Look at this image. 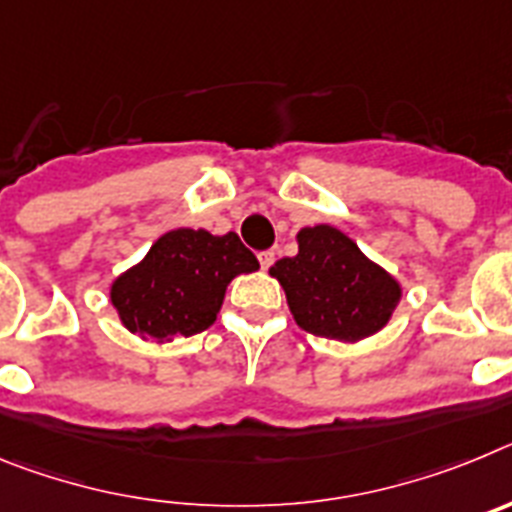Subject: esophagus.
Segmentation results:
<instances>
[{"instance_id": "34e87169", "label": "esophagus", "mask_w": 512, "mask_h": 512, "mask_svg": "<svg viewBox=\"0 0 512 512\" xmlns=\"http://www.w3.org/2000/svg\"><path fill=\"white\" fill-rule=\"evenodd\" d=\"M259 264H261V269H269V266L274 264V251H261L259 253Z\"/></svg>"}]
</instances>
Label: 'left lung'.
Here are the masks:
<instances>
[{
    "mask_svg": "<svg viewBox=\"0 0 512 512\" xmlns=\"http://www.w3.org/2000/svg\"><path fill=\"white\" fill-rule=\"evenodd\" d=\"M297 241V256L279 259L269 271L287 292L300 328L333 341H359L387 325L400 284L382 266L330 225L300 230Z\"/></svg>",
    "mask_w": 512,
    "mask_h": 512,
    "instance_id": "left-lung-1",
    "label": "left lung"
}]
</instances>
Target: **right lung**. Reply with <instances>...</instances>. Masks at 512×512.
Listing matches in <instances>:
<instances>
[{
	"label": "right lung",
	"instance_id": "add662e5",
	"mask_svg": "<svg viewBox=\"0 0 512 512\" xmlns=\"http://www.w3.org/2000/svg\"><path fill=\"white\" fill-rule=\"evenodd\" d=\"M256 269L259 261L235 233L179 228L112 284V305L122 325L143 338L194 336L215 323L230 279Z\"/></svg>",
	"mask_w": 512,
	"mask_h": 512
}]
</instances>
